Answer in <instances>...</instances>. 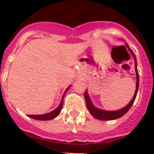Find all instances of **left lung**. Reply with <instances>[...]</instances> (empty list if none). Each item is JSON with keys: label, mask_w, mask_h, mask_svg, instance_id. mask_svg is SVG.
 Wrapping results in <instances>:
<instances>
[{"label": "left lung", "mask_w": 154, "mask_h": 154, "mask_svg": "<svg viewBox=\"0 0 154 154\" xmlns=\"http://www.w3.org/2000/svg\"><path fill=\"white\" fill-rule=\"evenodd\" d=\"M125 45H127V48L129 49L130 52L131 53L132 56H133V59H134L135 69H136V91H135V94L134 95H133V97L132 98V100H130V102L127 105V106L119 110H115V111H108V110L100 109H98L97 108V107L94 106V105L92 103V101L91 100V98H90L89 95H88V91H87L86 90V91L84 92V97H85V100H86L87 109H88L90 114H91L94 118L98 119V120L111 121V120H115V119H119V118L123 116L124 115H125L126 113L129 111V109L131 108L132 105H133V103H134L135 99H136V94H137L138 89H139V75L137 70V60H136V55H135V54L133 53V51L130 49V47H129L127 43H125Z\"/></svg>", "instance_id": "obj_1"}]
</instances>
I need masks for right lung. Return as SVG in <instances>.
<instances>
[{
    "mask_svg": "<svg viewBox=\"0 0 154 154\" xmlns=\"http://www.w3.org/2000/svg\"><path fill=\"white\" fill-rule=\"evenodd\" d=\"M71 86H69L66 88V90L65 91L64 94H63V97H62V100L60 101V105L57 107L54 110L51 111V112L46 113V114H43V115H27V116L29 118H32V119H35V120H38V121H48V120H51V119H55L57 116H58L60 115V112H61L62 108H63V99H64L65 95H66V92L68 91V89L70 88V87Z\"/></svg>",
    "mask_w": 154,
    "mask_h": 154,
    "instance_id": "right-lung-1",
    "label": "right lung"
}]
</instances>
